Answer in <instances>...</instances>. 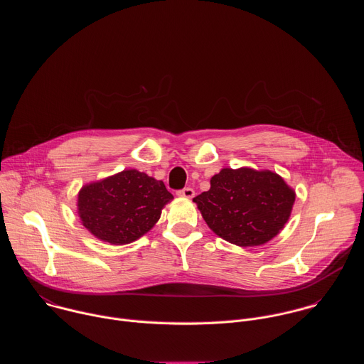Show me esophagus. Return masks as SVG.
I'll use <instances>...</instances> for the list:
<instances>
[{
  "mask_svg": "<svg viewBox=\"0 0 364 364\" xmlns=\"http://www.w3.org/2000/svg\"><path fill=\"white\" fill-rule=\"evenodd\" d=\"M178 197H184V198H193L194 197V190L191 187H186L183 190L177 191Z\"/></svg>",
  "mask_w": 364,
  "mask_h": 364,
  "instance_id": "34e87169",
  "label": "esophagus"
}]
</instances>
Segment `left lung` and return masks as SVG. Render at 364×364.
<instances>
[{"label": "left lung", "mask_w": 364, "mask_h": 364, "mask_svg": "<svg viewBox=\"0 0 364 364\" xmlns=\"http://www.w3.org/2000/svg\"><path fill=\"white\" fill-rule=\"evenodd\" d=\"M218 236L240 247L272 240L288 222L295 191L271 170L222 168L210 190L193 198Z\"/></svg>", "instance_id": "left-lung-1"}]
</instances>
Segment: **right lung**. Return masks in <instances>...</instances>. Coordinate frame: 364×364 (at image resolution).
<instances>
[{"instance_id":"right-lung-1","label":"right lung","mask_w":364,"mask_h":364,"mask_svg":"<svg viewBox=\"0 0 364 364\" xmlns=\"http://www.w3.org/2000/svg\"><path fill=\"white\" fill-rule=\"evenodd\" d=\"M173 198L161 180L131 168L85 184L77 194V215L96 239L128 245L154 228Z\"/></svg>"}]
</instances>
